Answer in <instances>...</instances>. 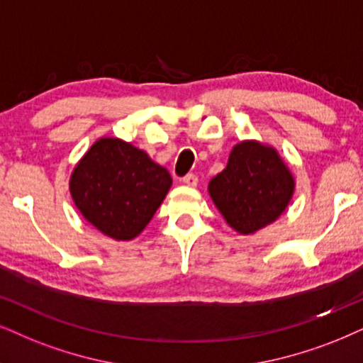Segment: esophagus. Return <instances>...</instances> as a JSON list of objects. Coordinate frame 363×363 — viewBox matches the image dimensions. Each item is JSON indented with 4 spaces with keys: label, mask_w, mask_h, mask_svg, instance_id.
Masks as SVG:
<instances>
[{
    "label": "esophagus",
    "mask_w": 363,
    "mask_h": 363,
    "mask_svg": "<svg viewBox=\"0 0 363 363\" xmlns=\"http://www.w3.org/2000/svg\"><path fill=\"white\" fill-rule=\"evenodd\" d=\"M197 181H199V179H197L196 174H187V176L182 177V182H184L186 186H191V187L197 186Z\"/></svg>",
    "instance_id": "esophagus-1"
}]
</instances>
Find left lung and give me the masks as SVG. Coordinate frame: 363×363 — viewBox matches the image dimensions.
<instances>
[{
  "label": "left lung",
  "mask_w": 363,
  "mask_h": 363,
  "mask_svg": "<svg viewBox=\"0 0 363 363\" xmlns=\"http://www.w3.org/2000/svg\"><path fill=\"white\" fill-rule=\"evenodd\" d=\"M295 181L277 150L241 142L223 172L211 179L209 194L228 224L251 235L273 223L290 203Z\"/></svg>",
  "instance_id": "left-lung-1"
}]
</instances>
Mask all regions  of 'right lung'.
Here are the masks:
<instances>
[{
  "mask_svg": "<svg viewBox=\"0 0 363 363\" xmlns=\"http://www.w3.org/2000/svg\"><path fill=\"white\" fill-rule=\"evenodd\" d=\"M172 179L144 150L121 139H100L72 174L70 192L86 221L127 241L147 226Z\"/></svg>",
  "mask_w": 363,
  "mask_h": 363,
  "instance_id": "right-lung-1",
  "label": "right lung"
}]
</instances>
